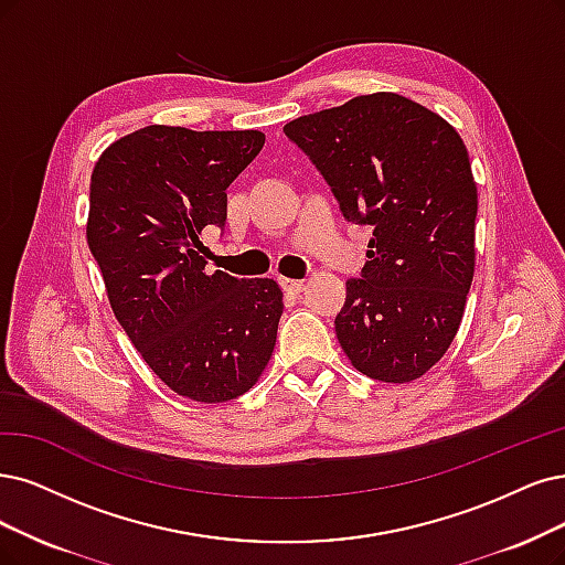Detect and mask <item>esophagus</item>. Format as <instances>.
<instances>
[{
	"mask_svg": "<svg viewBox=\"0 0 565 565\" xmlns=\"http://www.w3.org/2000/svg\"><path fill=\"white\" fill-rule=\"evenodd\" d=\"M281 286L286 290H290V294H300V290L305 288V281L302 279H281Z\"/></svg>",
	"mask_w": 565,
	"mask_h": 565,
	"instance_id": "obj_1",
	"label": "esophagus"
}]
</instances>
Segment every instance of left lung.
<instances>
[{
    "label": "left lung",
    "instance_id": "1",
    "mask_svg": "<svg viewBox=\"0 0 565 565\" xmlns=\"http://www.w3.org/2000/svg\"><path fill=\"white\" fill-rule=\"evenodd\" d=\"M286 137L317 167L349 223L372 225L367 260L335 317L370 380H419L454 342L475 271L477 185L451 125L395 93L300 116Z\"/></svg>",
    "mask_w": 565,
    "mask_h": 565
}]
</instances>
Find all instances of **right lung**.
Listing matches in <instances>:
<instances>
[{"label":"right lung","mask_w":565,"mask_h":565,"mask_svg":"<svg viewBox=\"0 0 565 565\" xmlns=\"http://www.w3.org/2000/svg\"><path fill=\"white\" fill-rule=\"evenodd\" d=\"M265 143L258 130L149 125L114 141L90 177L88 246L114 315L174 393L227 403L258 382L284 311L275 279L209 275L202 230L225 227L227 185Z\"/></svg>","instance_id":"1"}]
</instances>
